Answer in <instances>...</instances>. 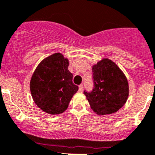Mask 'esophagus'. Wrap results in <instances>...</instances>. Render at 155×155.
Masks as SVG:
<instances>
[{"label": "esophagus", "instance_id": "esophagus-1", "mask_svg": "<svg viewBox=\"0 0 155 155\" xmlns=\"http://www.w3.org/2000/svg\"><path fill=\"white\" fill-rule=\"evenodd\" d=\"M79 91H80V92H82L83 91V84H80V85H79Z\"/></svg>", "mask_w": 155, "mask_h": 155}]
</instances>
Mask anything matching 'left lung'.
Segmentation results:
<instances>
[{
	"label": "left lung",
	"instance_id": "8db88e82",
	"mask_svg": "<svg viewBox=\"0 0 155 155\" xmlns=\"http://www.w3.org/2000/svg\"><path fill=\"white\" fill-rule=\"evenodd\" d=\"M94 88L84 91L91 109L99 115L117 112L126 102L128 83L123 71L114 61L103 58L92 68Z\"/></svg>",
	"mask_w": 155,
	"mask_h": 155
}]
</instances>
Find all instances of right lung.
Wrapping results in <instances>:
<instances>
[{"mask_svg":"<svg viewBox=\"0 0 155 155\" xmlns=\"http://www.w3.org/2000/svg\"><path fill=\"white\" fill-rule=\"evenodd\" d=\"M69 61L60 53L42 60L30 80V92L39 108L50 114L67 110L79 87L73 83V74L68 71Z\"/></svg>","mask_w":155,"mask_h":155,"instance_id":"obj_1","label":"right lung"}]
</instances>
